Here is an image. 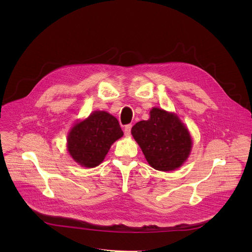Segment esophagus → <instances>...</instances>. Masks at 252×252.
<instances>
[{
  "instance_id": "obj_1",
  "label": "esophagus",
  "mask_w": 252,
  "mask_h": 252,
  "mask_svg": "<svg viewBox=\"0 0 252 252\" xmlns=\"http://www.w3.org/2000/svg\"><path fill=\"white\" fill-rule=\"evenodd\" d=\"M131 126H133L131 125H126V126H125V135H126V136H129Z\"/></svg>"
}]
</instances>
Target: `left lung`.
Segmentation results:
<instances>
[{"label": "left lung", "instance_id": "8db88e82", "mask_svg": "<svg viewBox=\"0 0 252 252\" xmlns=\"http://www.w3.org/2000/svg\"><path fill=\"white\" fill-rule=\"evenodd\" d=\"M131 135L148 163L157 170L180 167L192 148L191 136L179 117L159 108L150 111L148 121H141L131 127Z\"/></svg>", "mask_w": 252, "mask_h": 252}]
</instances>
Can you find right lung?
Masks as SVG:
<instances>
[{
    "label": "right lung",
    "instance_id": "right-lung-1",
    "mask_svg": "<svg viewBox=\"0 0 252 252\" xmlns=\"http://www.w3.org/2000/svg\"><path fill=\"white\" fill-rule=\"evenodd\" d=\"M123 135L124 131L114 116L105 111H95L71 128L67 148L77 163L95 167L104 160L111 145Z\"/></svg>",
    "mask_w": 252,
    "mask_h": 252
}]
</instances>
